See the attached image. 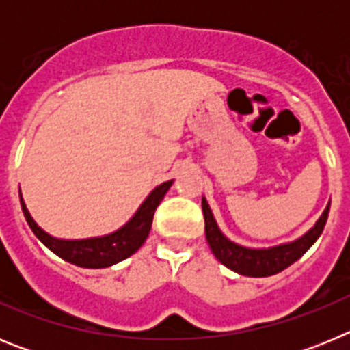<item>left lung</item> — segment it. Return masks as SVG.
Listing matches in <instances>:
<instances>
[{"label": "left lung", "mask_w": 350, "mask_h": 350, "mask_svg": "<svg viewBox=\"0 0 350 350\" xmlns=\"http://www.w3.org/2000/svg\"><path fill=\"white\" fill-rule=\"evenodd\" d=\"M202 206L203 217H205V237L213 256L224 267L240 275H245V277H270V275L279 273V271L291 267L295 261H298L314 245L315 240L321 237L324 224L327 221V213H329V203H327L317 222L307 233L293 240V242L267 247V249H252V247L233 242L222 233L205 198L202 200Z\"/></svg>", "instance_id": "1"}]
</instances>
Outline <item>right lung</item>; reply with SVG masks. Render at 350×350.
<instances>
[{
	"label": "right lung",
	"instance_id": "add662e5",
	"mask_svg": "<svg viewBox=\"0 0 350 350\" xmlns=\"http://www.w3.org/2000/svg\"><path fill=\"white\" fill-rule=\"evenodd\" d=\"M172 184L173 180H168L154 187V191H150V194L145 198L135 215L124 226H120L117 231L103 234V237L82 238V240H64V238H55L49 234L47 231H43L36 224L35 219L31 217L29 210L23 200V194H18V196H21L24 217H26L31 231L36 234V238L43 245L71 265L96 270V268H108L124 261L126 258L135 254L144 245L148 237V231H150V226H152L154 212H156L157 205L163 202V198L168 193Z\"/></svg>",
	"mask_w": 350,
	"mask_h": 350
}]
</instances>
